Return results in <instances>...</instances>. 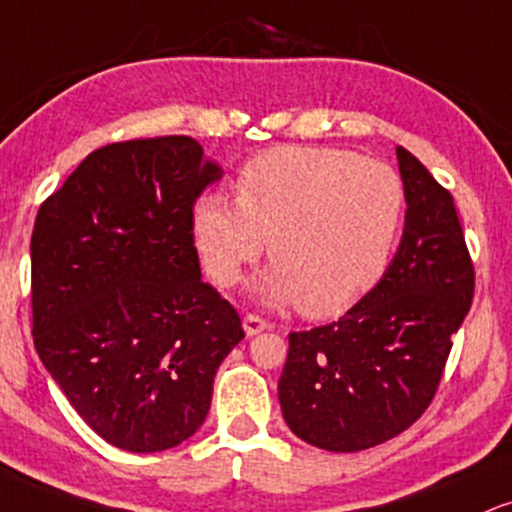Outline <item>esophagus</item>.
I'll return each instance as SVG.
<instances>
[{
	"instance_id": "34e87169",
	"label": "esophagus",
	"mask_w": 512,
	"mask_h": 512,
	"mask_svg": "<svg viewBox=\"0 0 512 512\" xmlns=\"http://www.w3.org/2000/svg\"><path fill=\"white\" fill-rule=\"evenodd\" d=\"M243 329H245V334H248V336H257V334H262V331L272 329V324H269L267 319H262L257 315H245L243 317Z\"/></svg>"
}]
</instances>
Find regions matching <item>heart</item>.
I'll return each instance as SVG.
<instances>
[{"label":"heart","instance_id":"1","mask_svg":"<svg viewBox=\"0 0 512 512\" xmlns=\"http://www.w3.org/2000/svg\"><path fill=\"white\" fill-rule=\"evenodd\" d=\"M236 202L202 195L193 233L207 274L238 283L262 255L260 291L307 317L346 312L389 269L405 221V183L377 159L336 147H276L243 166Z\"/></svg>","mask_w":512,"mask_h":512}]
</instances>
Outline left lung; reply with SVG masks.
I'll use <instances>...</instances> for the list:
<instances>
[{
  "mask_svg": "<svg viewBox=\"0 0 512 512\" xmlns=\"http://www.w3.org/2000/svg\"><path fill=\"white\" fill-rule=\"evenodd\" d=\"M396 152L408 212L389 269L338 322L288 334L283 420L324 451H365L420 420L474 298L453 195L405 147Z\"/></svg>",
  "mask_w": 512,
  "mask_h": 512,
  "instance_id": "obj_1",
  "label": "left lung"
}]
</instances>
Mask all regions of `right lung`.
Listing matches in <instances>:
<instances>
[{
  "instance_id": "obj_1",
  "label": "right lung",
  "mask_w": 512,
  "mask_h": 512,
  "mask_svg": "<svg viewBox=\"0 0 512 512\" xmlns=\"http://www.w3.org/2000/svg\"><path fill=\"white\" fill-rule=\"evenodd\" d=\"M219 178L188 135L123 140L90 152L35 217V350L92 432L123 451L193 436L245 338L195 248V200Z\"/></svg>"
}]
</instances>
